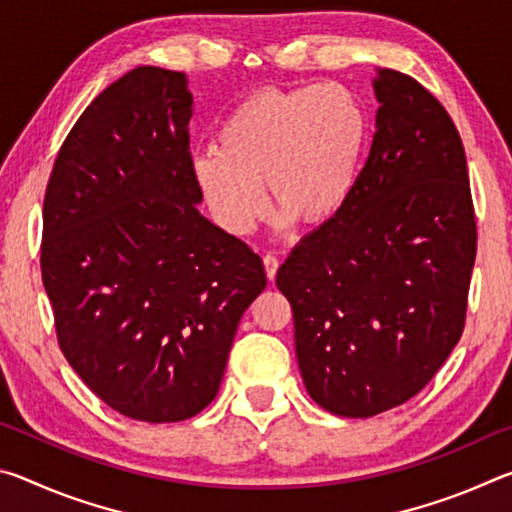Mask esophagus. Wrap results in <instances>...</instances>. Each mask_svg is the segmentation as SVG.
Returning a JSON list of instances; mask_svg holds the SVG:
<instances>
[{
    "instance_id": "obj_1",
    "label": "esophagus",
    "mask_w": 512,
    "mask_h": 512,
    "mask_svg": "<svg viewBox=\"0 0 512 512\" xmlns=\"http://www.w3.org/2000/svg\"><path fill=\"white\" fill-rule=\"evenodd\" d=\"M264 268H266V277L268 280H275V275H277V268H280V259H277L275 255H264Z\"/></svg>"
}]
</instances>
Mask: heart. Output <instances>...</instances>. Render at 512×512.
<instances>
[{
	"label": "heart",
	"mask_w": 512,
	"mask_h": 512,
	"mask_svg": "<svg viewBox=\"0 0 512 512\" xmlns=\"http://www.w3.org/2000/svg\"><path fill=\"white\" fill-rule=\"evenodd\" d=\"M368 117L357 94L341 83L262 88L223 121L219 149L194 155L192 178L214 223L246 237L266 212L275 219L325 223L357 187Z\"/></svg>",
	"instance_id": "1"
}]
</instances>
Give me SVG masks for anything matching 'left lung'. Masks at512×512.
<instances>
[{"label":"left lung","instance_id":"obj_1","mask_svg":"<svg viewBox=\"0 0 512 512\" xmlns=\"http://www.w3.org/2000/svg\"><path fill=\"white\" fill-rule=\"evenodd\" d=\"M375 137L348 205L291 250L307 393L341 418L418 395L463 334L476 223L461 135L411 76L377 69Z\"/></svg>","mask_w":512,"mask_h":512}]
</instances>
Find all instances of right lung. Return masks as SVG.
I'll return each mask as SVG.
<instances>
[{
	"mask_svg": "<svg viewBox=\"0 0 512 512\" xmlns=\"http://www.w3.org/2000/svg\"><path fill=\"white\" fill-rule=\"evenodd\" d=\"M183 72L135 67L58 151L42 207V284L69 366L110 409L180 422L219 393L262 257L198 212Z\"/></svg>",
	"mask_w": 512,
	"mask_h": 512,
	"instance_id": "add662e5",
	"label": "right lung"
}]
</instances>
